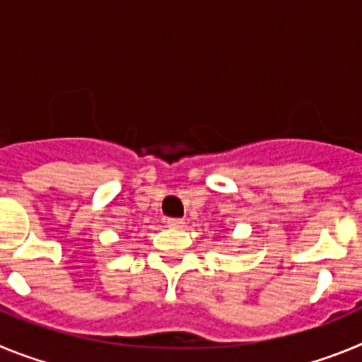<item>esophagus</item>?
<instances>
[{
	"instance_id": "esophagus-1",
	"label": "esophagus",
	"mask_w": 362,
	"mask_h": 362,
	"mask_svg": "<svg viewBox=\"0 0 362 362\" xmlns=\"http://www.w3.org/2000/svg\"><path fill=\"white\" fill-rule=\"evenodd\" d=\"M166 225L170 226V228H181V226L185 225V221L183 219H166L165 221Z\"/></svg>"
}]
</instances>
